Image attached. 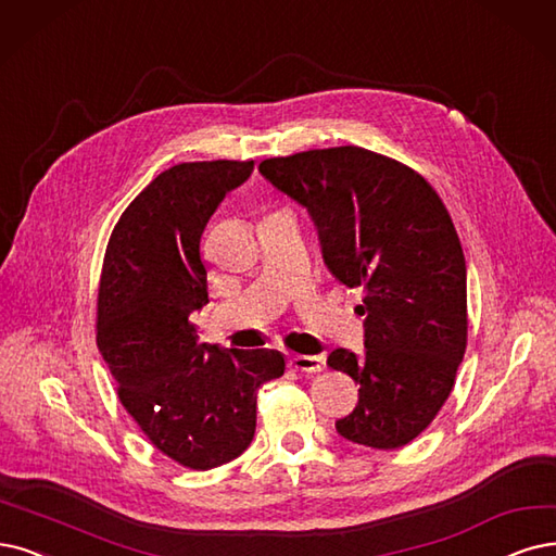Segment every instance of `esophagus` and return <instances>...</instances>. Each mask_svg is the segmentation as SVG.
Returning a JSON list of instances; mask_svg holds the SVG:
<instances>
[{"label": "esophagus", "instance_id": "obj_1", "mask_svg": "<svg viewBox=\"0 0 556 556\" xmlns=\"http://www.w3.org/2000/svg\"><path fill=\"white\" fill-rule=\"evenodd\" d=\"M289 362L295 371H304V374H318L325 366V359L318 355H293Z\"/></svg>", "mask_w": 556, "mask_h": 556}]
</instances>
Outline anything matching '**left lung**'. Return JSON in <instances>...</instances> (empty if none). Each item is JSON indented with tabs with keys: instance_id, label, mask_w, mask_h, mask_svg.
I'll return each instance as SVG.
<instances>
[{
	"instance_id": "1",
	"label": "left lung",
	"mask_w": 556,
	"mask_h": 556,
	"mask_svg": "<svg viewBox=\"0 0 556 556\" xmlns=\"http://www.w3.org/2000/svg\"><path fill=\"white\" fill-rule=\"evenodd\" d=\"M258 172L312 215L330 273L364 291V355L327 357L359 384L339 435L405 446L440 413L467 348V267L448 211L415 169L359 147L270 157Z\"/></svg>"
}]
</instances>
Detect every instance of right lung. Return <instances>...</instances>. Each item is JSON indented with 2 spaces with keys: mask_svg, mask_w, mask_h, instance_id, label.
Returning <instances> with one entry per match:
<instances>
[{
  "mask_svg": "<svg viewBox=\"0 0 556 556\" xmlns=\"http://www.w3.org/2000/svg\"><path fill=\"white\" fill-rule=\"evenodd\" d=\"M254 160L182 162L143 188L116 222L98 289V348L130 417L164 456L213 469L256 430V394L283 376L279 351L199 343L190 314L208 304L199 244Z\"/></svg>",
  "mask_w": 556,
  "mask_h": 556,
  "instance_id": "1",
  "label": "right lung"
}]
</instances>
